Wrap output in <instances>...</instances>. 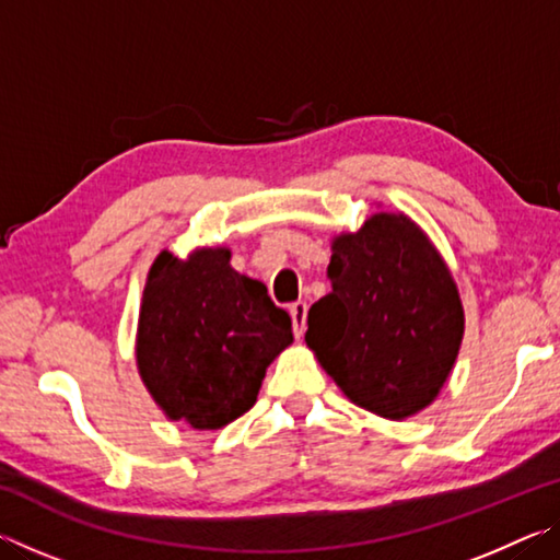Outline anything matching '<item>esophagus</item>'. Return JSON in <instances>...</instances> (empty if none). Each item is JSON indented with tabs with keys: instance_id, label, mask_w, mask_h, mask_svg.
Returning a JSON list of instances; mask_svg holds the SVG:
<instances>
[{
	"instance_id": "esophagus-1",
	"label": "esophagus",
	"mask_w": 560,
	"mask_h": 560,
	"mask_svg": "<svg viewBox=\"0 0 560 560\" xmlns=\"http://www.w3.org/2000/svg\"><path fill=\"white\" fill-rule=\"evenodd\" d=\"M306 301H296L289 306V314H291V324H293V336L301 338L303 330H306Z\"/></svg>"
}]
</instances>
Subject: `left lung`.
Here are the masks:
<instances>
[{"instance_id":"8db88e82","label":"left lung","mask_w":560,"mask_h":560,"mask_svg":"<svg viewBox=\"0 0 560 560\" xmlns=\"http://www.w3.org/2000/svg\"><path fill=\"white\" fill-rule=\"evenodd\" d=\"M330 293L306 346L350 402L387 420L432 405L457 360L464 308L447 264L410 217L375 212L334 236Z\"/></svg>"}]
</instances>
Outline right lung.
Listing matches in <instances>:
<instances>
[{"instance_id":"1","label":"right lung","mask_w":560,"mask_h":560,"mask_svg":"<svg viewBox=\"0 0 560 560\" xmlns=\"http://www.w3.org/2000/svg\"><path fill=\"white\" fill-rule=\"evenodd\" d=\"M230 259L226 246L187 259L163 249L140 303V377L165 417L195 430H220L252 410L271 360L293 343L291 316Z\"/></svg>"}]
</instances>
